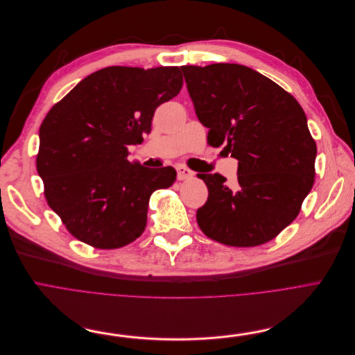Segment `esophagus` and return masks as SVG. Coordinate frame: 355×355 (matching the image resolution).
Instances as JSON below:
<instances>
[{
    "mask_svg": "<svg viewBox=\"0 0 355 355\" xmlns=\"http://www.w3.org/2000/svg\"><path fill=\"white\" fill-rule=\"evenodd\" d=\"M193 176V173L189 171V168L179 166L178 167V180H188Z\"/></svg>",
    "mask_w": 355,
    "mask_h": 355,
    "instance_id": "34e87169",
    "label": "esophagus"
}]
</instances>
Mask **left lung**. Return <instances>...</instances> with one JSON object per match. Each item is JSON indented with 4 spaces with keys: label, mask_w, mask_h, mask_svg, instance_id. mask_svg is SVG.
Here are the masks:
<instances>
[{
    "label": "left lung",
    "mask_w": 355,
    "mask_h": 355,
    "mask_svg": "<svg viewBox=\"0 0 355 355\" xmlns=\"http://www.w3.org/2000/svg\"><path fill=\"white\" fill-rule=\"evenodd\" d=\"M208 144L239 160V183L219 173L198 178L208 188L196 212L207 237L256 247L293 223L315 182L316 143L305 111L276 82L237 63L180 66Z\"/></svg>",
    "instance_id": "obj_1"
}]
</instances>
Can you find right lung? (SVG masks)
Returning <instances> with one entry per match:
<instances>
[{"instance_id":"right-lung-1","label":"right lung","mask_w":355,"mask_h":355,"mask_svg":"<svg viewBox=\"0 0 355 355\" xmlns=\"http://www.w3.org/2000/svg\"><path fill=\"white\" fill-rule=\"evenodd\" d=\"M182 85L178 66H110L50 108L36 167L49 207L75 239L114 250L143 234L151 193L171 188L176 171L131 164L128 146L141 144L156 108Z\"/></svg>"}]
</instances>
